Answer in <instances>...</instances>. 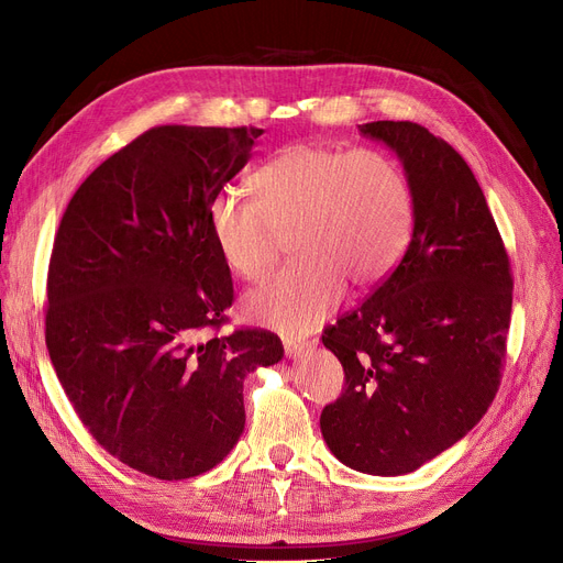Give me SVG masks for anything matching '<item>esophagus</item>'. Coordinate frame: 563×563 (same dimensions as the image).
Instances as JSON below:
<instances>
[{
	"instance_id": "esophagus-1",
	"label": "esophagus",
	"mask_w": 563,
	"mask_h": 563,
	"mask_svg": "<svg viewBox=\"0 0 563 563\" xmlns=\"http://www.w3.org/2000/svg\"><path fill=\"white\" fill-rule=\"evenodd\" d=\"M305 341L300 339H292V336H284V351H286V357H298L302 351H305Z\"/></svg>"
}]
</instances>
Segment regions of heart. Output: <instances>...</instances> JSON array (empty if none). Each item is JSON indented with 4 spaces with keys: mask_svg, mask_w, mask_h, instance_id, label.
Segmentation results:
<instances>
[{
    "mask_svg": "<svg viewBox=\"0 0 563 563\" xmlns=\"http://www.w3.org/2000/svg\"><path fill=\"white\" fill-rule=\"evenodd\" d=\"M254 197L222 190L208 203V227L222 261L258 279L277 235L296 256L243 300L247 318L284 334H305L332 313L345 282H383L404 254L412 227L406 172L378 148L343 151L296 142L252 174Z\"/></svg>",
    "mask_w": 563,
    "mask_h": 563,
    "instance_id": "1",
    "label": "heart"
}]
</instances>
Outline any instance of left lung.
Listing matches in <instances>:
<instances>
[{
	"label": "left lung",
	"instance_id": "obj_1",
	"mask_svg": "<svg viewBox=\"0 0 563 563\" xmlns=\"http://www.w3.org/2000/svg\"><path fill=\"white\" fill-rule=\"evenodd\" d=\"M396 153L412 192V238L396 271L323 332L345 387L320 433L373 476L419 470L465 438L499 387L514 279L465 159L410 121L360 125Z\"/></svg>",
	"mask_w": 563,
	"mask_h": 563
}]
</instances>
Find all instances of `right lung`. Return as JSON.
Returning a JSON list of instances; mask_svg holds the SVG:
<instances>
[{"label":"right lung","mask_w":563,"mask_h":563,"mask_svg":"<svg viewBox=\"0 0 563 563\" xmlns=\"http://www.w3.org/2000/svg\"><path fill=\"white\" fill-rule=\"evenodd\" d=\"M258 128L159 125L77 187L52 247L45 343L96 442L163 481L227 459L243 383L284 357L265 330H218L233 282L208 203L252 157Z\"/></svg>","instance_id":"obj_1"}]
</instances>
